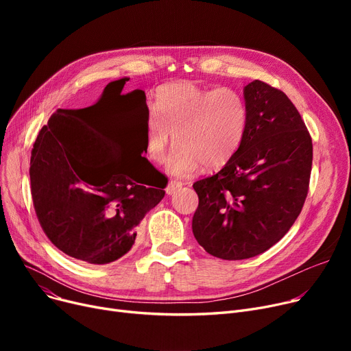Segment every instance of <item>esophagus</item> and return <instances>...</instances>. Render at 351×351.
Masks as SVG:
<instances>
[{"instance_id":"obj_1","label":"esophagus","mask_w":351,"mask_h":351,"mask_svg":"<svg viewBox=\"0 0 351 351\" xmlns=\"http://www.w3.org/2000/svg\"><path fill=\"white\" fill-rule=\"evenodd\" d=\"M182 186H183L182 182H179V180H169L168 186H166L165 191H166V193H168V195H173V193L178 192Z\"/></svg>"}]
</instances>
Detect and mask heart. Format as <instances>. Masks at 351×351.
Segmentation results:
<instances>
[{"instance_id":"b5f03b06","label":"heart","mask_w":351,"mask_h":351,"mask_svg":"<svg viewBox=\"0 0 351 351\" xmlns=\"http://www.w3.org/2000/svg\"><path fill=\"white\" fill-rule=\"evenodd\" d=\"M246 125L247 106L234 89H209L188 81L166 84L156 90L146 121V151L162 163L176 139L172 173L192 175L202 165L219 169L239 151Z\"/></svg>"}]
</instances>
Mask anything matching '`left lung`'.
Segmentation results:
<instances>
[{
    "mask_svg": "<svg viewBox=\"0 0 351 351\" xmlns=\"http://www.w3.org/2000/svg\"><path fill=\"white\" fill-rule=\"evenodd\" d=\"M243 97L241 147L223 169L193 183V234L223 261L254 257L289 232L304 205L313 162L310 134L285 92L256 80Z\"/></svg>",
    "mask_w": 351,
    "mask_h": 351,
    "instance_id": "8db88e82",
    "label": "left lung"
}]
</instances>
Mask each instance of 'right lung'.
<instances>
[{
	"label": "right lung",
	"mask_w": 351,
	"mask_h": 351,
	"mask_svg": "<svg viewBox=\"0 0 351 351\" xmlns=\"http://www.w3.org/2000/svg\"><path fill=\"white\" fill-rule=\"evenodd\" d=\"M126 81L105 89L121 95ZM134 92L146 101L143 90ZM98 104L51 115L34 143L29 179L49 241L73 259L106 265L131 250L141 220L163 199L168 179L143 156L141 165L113 160L125 149L112 131L90 122Z\"/></svg>",
	"instance_id": "1"
}]
</instances>
